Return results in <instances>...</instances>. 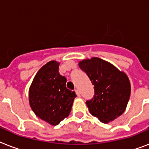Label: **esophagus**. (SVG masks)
I'll list each match as a JSON object with an SVG mask.
<instances>
[{
    "label": "esophagus",
    "instance_id": "esophagus-1",
    "mask_svg": "<svg viewBox=\"0 0 149 149\" xmlns=\"http://www.w3.org/2000/svg\"><path fill=\"white\" fill-rule=\"evenodd\" d=\"M75 92H76V94H77L78 97H79V96H80V94H79V92L78 91V90H75Z\"/></svg>",
    "mask_w": 149,
    "mask_h": 149
}]
</instances>
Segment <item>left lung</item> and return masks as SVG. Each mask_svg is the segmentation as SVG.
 Returning a JSON list of instances; mask_svg holds the SVG:
<instances>
[{
	"mask_svg": "<svg viewBox=\"0 0 149 149\" xmlns=\"http://www.w3.org/2000/svg\"><path fill=\"white\" fill-rule=\"evenodd\" d=\"M79 66L94 86L93 97L86 102L90 113L105 124L121 115L131 94L126 73L97 57L80 61Z\"/></svg>",
	"mask_w": 149,
	"mask_h": 149,
	"instance_id": "8db88e82",
	"label": "left lung"
}]
</instances>
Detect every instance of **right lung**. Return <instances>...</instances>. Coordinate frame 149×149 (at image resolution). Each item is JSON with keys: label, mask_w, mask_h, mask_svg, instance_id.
<instances>
[{"label": "right lung", "mask_w": 149, "mask_h": 149, "mask_svg": "<svg viewBox=\"0 0 149 149\" xmlns=\"http://www.w3.org/2000/svg\"><path fill=\"white\" fill-rule=\"evenodd\" d=\"M59 63L50 61L36 73L29 88V104L36 115L51 125H58L70 114L77 97L66 88V79L58 72Z\"/></svg>", "instance_id": "add662e5"}]
</instances>
